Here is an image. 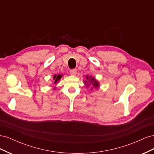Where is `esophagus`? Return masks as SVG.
<instances>
[{"label": "esophagus", "mask_w": 154, "mask_h": 154, "mask_svg": "<svg viewBox=\"0 0 154 154\" xmlns=\"http://www.w3.org/2000/svg\"><path fill=\"white\" fill-rule=\"evenodd\" d=\"M70 74H71V75L72 76H76L77 74V70L75 69L71 70V71H70Z\"/></svg>", "instance_id": "esophagus-1"}]
</instances>
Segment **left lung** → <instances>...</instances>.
I'll list each match as a JSON object with an SVG mask.
<instances>
[{"mask_svg": "<svg viewBox=\"0 0 154 154\" xmlns=\"http://www.w3.org/2000/svg\"><path fill=\"white\" fill-rule=\"evenodd\" d=\"M85 78L86 80H84L83 83H84V85H85L86 87H91V90H92L93 88H95L96 91L98 90V88L100 86V83L96 80L95 77L87 75L85 76Z\"/></svg>", "mask_w": 154, "mask_h": 154, "instance_id": "1", "label": "left lung"}]
</instances>
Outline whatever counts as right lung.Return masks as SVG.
<instances>
[{
    "label": "right lung",
    "mask_w": 154,
    "mask_h": 154,
    "mask_svg": "<svg viewBox=\"0 0 154 154\" xmlns=\"http://www.w3.org/2000/svg\"><path fill=\"white\" fill-rule=\"evenodd\" d=\"M63 76V74H54V76H53V85H57L58 83V82H59V81L60 80V79L62 78V77ZM53 89H55V87H54L53 88Z\"/></svg>",
    "instance_id": "right-lung-1"
}]
</instances>
